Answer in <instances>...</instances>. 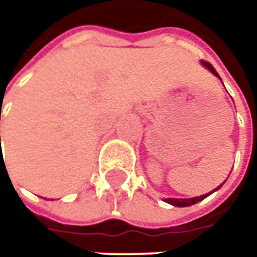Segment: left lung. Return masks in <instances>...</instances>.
<instances>
[{
  "label": "left lung",
  "mask_w": 257,
  "mask_h": 257,
  "mask_svg": "<svg viewBox=\"0 0 257 257\" xmlns=\"http://www.w3.org/2000/svg\"><path fill=\"white\" fill-rule=\"evenodd\" d=\"M202 63L203 67H206L212 74H214L219 80H222L220 78V75L217 74V71L214 70V67H213L210 63H207V61H200ZM222 187V184L219 186V187H216L213 192L210 193H206V194H203V196H197V197H190V199H164V202L166 203H169V204H172V206H176V207H187V206H192V204H196V203H199V202H202L203 199H206L207 196H210L212 193H214L216 190H219Z\"/></svg>",
  "instance_id": "8db88e82"
}]
</instances>
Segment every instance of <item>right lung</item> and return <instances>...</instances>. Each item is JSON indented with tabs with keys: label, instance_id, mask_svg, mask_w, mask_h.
<instances>
[{
	"label": "right lung",
	"instance_id": "1",
	"mask_svg": "<svg viewBox=\"0 0 257 257\" xmlns=\"http://www.w3.org/2000/svg\"><path fill=\"white\" fill-rule=\"evenodd\" d=\"M0 142H1V137H0Z\"/></svg>",
	"mask_w": 257,
	"mask_h": 257
}]
</instances>
